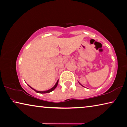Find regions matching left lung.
I'll return each instance as SVG.
<instances>
[{"instance_id": "1", "label": "left lung", "mask_w": 127, "mask_h": 127, "mask_svg": "<svg viewBox=\"0 0 127 127\" xmlns=\"http://www.w3.org/2000/svg\"><path fill=\"white\" fill-rule=\"evenodd\" d=\"M81 85H82V84H81Z\"/></svg>"}]
</instances>
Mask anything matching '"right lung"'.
I'll use <instances>...</instances> for the list:
<instances>
[{
  "label": "right lung",
  "mask_w": 127,
  "mask_h": 127,
  "mask_svg": "<svg viewBox=\"0 0 127 127\" xmlns=\"http://www.w3.org/2000/svg\"><path fill=\"white\" fill-rule=\"evenodd\" d=\"M58 83H59V80H57V83H56V84L55 85V86H54V87H52V88L51 89H49V90H48V91H36V90H35V89H34V88H32V87H31L30 86H29L31 88H32V89H33V90H34L35 92H37V93H49V92H52V91H53L54 89H55L56 87H57V85H58Z\"/></svg>",
  "instance_id": "1"
}]
</instances>
